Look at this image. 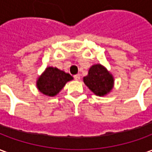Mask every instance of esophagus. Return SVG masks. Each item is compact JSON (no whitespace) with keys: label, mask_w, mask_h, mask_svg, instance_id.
Segmentation results:
<instances>
[{"label":"esophagus","mask_w":152,"mask_h":152,"mask_svg":"<svg viewBox=\"0 0 152 152\" xmlns=\"http://www.w3.org/2000/svg\"><path fill=\"white\" fill-rule=\"evenodd\" d=\"M74 79L76 80H80V74L75 75V76H74Z\"/></svg>","instance_id":"1"}]
</instances>
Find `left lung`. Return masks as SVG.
<instances>
[{"label":"left lung","mask_w":152,"mask_h":152,"mask_svg":"<svg viewBox=\"0 0 152 152\" xmlns=\"http://www.w3.org/2000/svg\"><path fill=\"white\" fill-rule=\"evenodd\" d=\"M83 80L86 86L97 96H105L114 86L113 76L101 64L93 65Z\"/></svg>","instance_id":"obj_1"}]
</instances>
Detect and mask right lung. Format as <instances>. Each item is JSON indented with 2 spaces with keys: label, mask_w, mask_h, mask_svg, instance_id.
<instances>
[{
  "label": "right lung",
  "mask_w": 152,
  "mask_h": 152,
  "mask_svg": "<svg viewBox=\"0 0 152 152\" xmlns=\"http://www.w3.org/2000/svg\"><path fill=\"white\" fill-rule=\"evenodd\" d=\"M73 80L69 73L58 69L57 67L48 66L41 76H39L37 86L40 93L50 97L57 95L66 82Z\"/></svg>",
  "instance_id": "1"
}]
</instances>
